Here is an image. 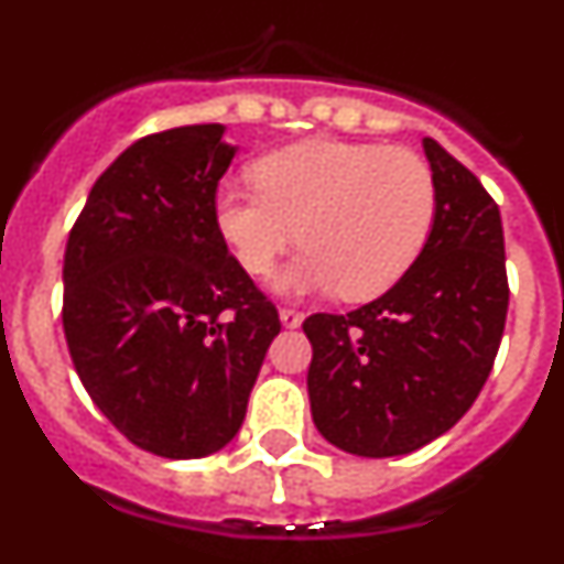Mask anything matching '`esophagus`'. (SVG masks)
Returning a JSON list of instances; mask_svg holds the SVG:
<instances>
[{"mask_svg":"<svg viewBox=\"0 0 564 564\" xmlns=\"http://www.w3.org/2000/svg\"><path fill=\"white\" fill-rule=\"evenodd\" d=\"M279 322H282L288 330H296V327L305 322V316H302L299 311H291V307H282V311H279Z\"/></svg>","mask_w":564,"mask_h":564,"instance_id":"esophagus-1","label":"esophagus"}]
</instances>
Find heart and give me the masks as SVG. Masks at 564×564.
Listing matches in <instances>:
<instances>
[{
	"label": "heart",
	"mask_w": 564,
	"mask_h": 564,
	"mask_svg": "<svg viewBox=\"0 0 564 564\" xmlns=\"http://www.w3.org/2000/svg\"><path fill=\"white\" fill-rule=\"evenodd\" d=\"M253 183L214 194V226L251 276H268L296 239L307 246L279 273L282 293L381 296L415 265L435 226V174L410 149L293 143L259 158Z\"/></svg>",
	"instance_id": "heart-1"
}]
</instances>
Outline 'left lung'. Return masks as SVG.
Instances as JSON below:
<instances>
[{
	"instance_id": "1",
	"label": "left lung",
	"mask_w": 564,
	"mask_h": 564,
	"mask_svg": "<svg viewBox=\"0 0 564 564\" xmlns=\"http://www.w3.org/2000/svg\"><path fill=\"white\" fill-rule=\"evenodd\" d=\"M437 183L430 242L390 291L347 316L313 313L307 395L325 441L358 457H398L449 432L480 395L508 313L497 203L432 138Z\"/></svg>"
}]
</instances>
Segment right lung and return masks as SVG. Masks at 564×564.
I'll return each mask as SVG.
<instances>
[{"label":"right lung","instance_id":"add662e5","mask_svg":"<svg viewBox=\"0 0 564 564\" xmlns=\"http://www.w3.org/2000/svg\"><path fill=\"white\" fill-rule=\"evenodd\" d=\"M223 123L147 134L89 188L64 251V338L84 390L134 446L169 460L220 452L279 313L214 226L237 147Z\"/></svg>","mask_w":564,"mask_h":564}]
</instances>
